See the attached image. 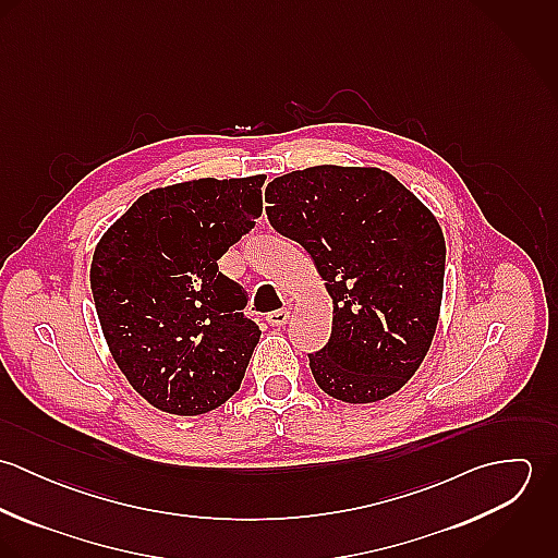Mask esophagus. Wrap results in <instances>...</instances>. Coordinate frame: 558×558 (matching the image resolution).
<instances>
[{
    "label": "esophagus",
    "mask_w": 558,
    "mask_h": 558,
    "mask_svg": "<svg viewBox=\"0 0 558 558\" xmlns=\"http://www.w3.org/2000/svg\"><path fill=\"white\" fill-rule=\"evenodd\" d=\"M290 314H292V307L290 305H286L283 310H277V312H272V314H268V324L270 326H283V324H288V319H290Z\"/></svg>",
    "instance_id": "34e87169"
}]
</instances>
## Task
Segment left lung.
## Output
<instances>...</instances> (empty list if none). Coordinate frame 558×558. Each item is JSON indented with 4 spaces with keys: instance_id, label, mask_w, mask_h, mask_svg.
Returning a JSON list of instances; mask_svg holds the SVG:
<instances>
[{
    "instance_id": "8db88e82",
    "label": "left lung",
    "mask_w": 558,
    "mask_h": 558,
    "mask_svg": "<svg viewBox=\"0 0 558 558\" xmlns=\"http://www.w3.org/2000/svg\"><path fill=\"white\" fill-rule=\"evenodd\" d=\"M266 215L314 257L332 299L328 343L310 354L319 389L348 403L398 393L440 316L445 236L416 195L378 167L316 165L266 186Z\"/></svg>"
}]
</instances>
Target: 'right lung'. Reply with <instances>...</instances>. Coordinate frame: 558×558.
<instances>
[{
	"label": "right lung",
	"mask_w": 558,
	"mask_h": 558,
	"mask_svg": "<svg viewBox=\"0 0 558 558\" xmlns=\"http://www.w3.org/2000/svg\"><path fill=\"white\" fill-rule=\"evenodd\" d=\"M266 175L199 178L144 193L94 248L89 283L109 352L169 414H204L240 389L262 330L217 259L262 215Z\"/></svg>",
	"instance_id": "right-lung-1"
}]
</instances>
